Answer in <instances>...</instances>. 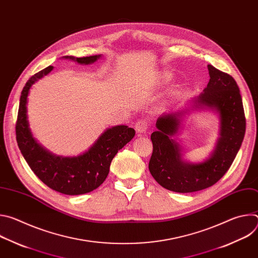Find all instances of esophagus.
<instances>
[{
    "mask_svg": "<svg viewBox=\"0 0 258 258\" xmlns=\"http://www.w3.org/2000/svg\"><path fill=\"white\" fill-rule=\"evenodd\" d=\"M135 128L137 131L138 134H144L148 130V121L145 119H139L136 123H135Z\"/></svg>",
    "mask_w": 258,
    "mask_h": 258,
    "instance_id": "obj_1",
    "label": "esophagus"
}]
</instances>
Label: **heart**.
<instances>
[{"label":"heart","instance_id":"obj_1","mask_svg":"<svg viewBox=\"0 0 258 258\" xmlns=\"http://www.w3.org/2000/svg\"><path fill=\"white\" fill-rule=\"evenodd\" d=\"M170 79H171V75H170V73H168V72H162L161 75H160V77H159V81L161 83L168 82Z\"/></svg>","mask_w":258,"mask_h":258}]
</instances>
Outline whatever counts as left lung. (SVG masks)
Returning a JSON list of instances; mask_svg holds the SVG:
<instances>
[{"label":"left lung","instance_id":"obj_1","mask_svg":"<svg viewBox=\"0 0 258 258\" xmlns=\"http://www.w3.org/2000/svg\"><path fill=\"white\" fill-rule=\"evenodd\" d=\"M207 67L209 83L194 99L192 109L208 108L218 113L219 138L209 158L201 163L183 161L180 146L172 138L189 109L160 116L157 131L151 135L153 152L149 170L159 185L169 191L191 193L214 185L231 167L244 139L246 119L236 81L210 64Z\"/></svg>","mask_w":258,"mask_h":258}]
</instances>
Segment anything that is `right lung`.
Segmentation results:
<instances>
[{
  "label": "right lung",
  "instance_id": "right-lung-1",
  "mask_svg": "<svg viewBox=\"0 0 258 258\" xmlns=\"http://www.w3.org/2000/svg\"><path fill=\"white\" fill-rule=\"evenodd\" d=\"M101 55L75 58L65 56L81 64H91ZM53 70V66L39 71L25 84L19 102L16 121V140L19 149L31 170L49 188L65 194L81 195L97 189L106 179L110 164L116 153L135 136L134 128L116 125L105 131L91 148L75 157L56 156L36 142L27 120V96L31 86Z\"/></svg>",
  "mask_w": 258,
  "mask_h": 258
}]
</instances>
